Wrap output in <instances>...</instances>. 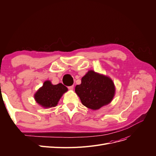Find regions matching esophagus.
Segmentation results:
<instances>
[{"mask_svg": "<svg viewBox=\"0 0 156 156\" xmlns=\"http://www.w3.org/2000/svg\"><path fill=\"white\" fill-rule=\"evenodd\" d=\"M74 88V86L72 85V86H70V87H68V89L69 90H73Z\"/></svg>", "mask_w": 156, "mask_h": 156, "instance_id": "1", "label": "esophagus"}]
</instances>
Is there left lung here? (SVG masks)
Segmentation results:
<instances>
[{
	"label": "left lung",
	"instance_id": "left-lung-1",
	"mask_svg": "<svg viewBox=\"0 0 156 156\" xmlns=\"http://www.w3.org/2000/svg\"><path fill=\"white\" fill-rule=\"evenodd\" d=\"M75 92L83 105L97 110L112 101L115 87L108 76L90 70L81 78V84L76 86Z\"/></svg>",
	"mask_w": 156,
	"mask_h": 156
}]
</instances>
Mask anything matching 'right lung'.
I'll use <instances>...</instances> for the list:
<instances>
[{
	"instance_id": "obj_1",
	"label": "right lung",
	"mask_w": 156,
	"mask_h": 156,
	"mask_svg": "<svg viewBox=\"0 0 156 156\" xmlns=\"http://www.w3.org/2000/svg\"><path fill=\"white\" fill-rule=\"evenodd\" d=\"M68 91V88L62 83L52 85L50 81H45L43 86L35 94L36 102L44 108L55 107L62 95Z\"/></svg>"
}]
</instances>
